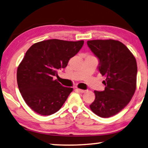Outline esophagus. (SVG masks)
Wrapping results in <instances>:
<instances>
[{
    "instance_id": "esophagus-1",
    "label": "esophagus",
    "mask_w": 148,
    "mask_h": 148,
    "mask_svg": "<svg viewBox=\"0 0 148 148\" xmlns=\"http://www.w3.org/2000/svg\"><path fill=\"white\" fill-rule=\"evenodd\" d=\"M76 90H77V92H80V93H84V92H86V90H82V89H76Z\"/></svg>"
}]
</instances>
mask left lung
<instances>
[{"label": "left lung", "instance_id": "obj_1", "mask_svg": "<svg viewBox=\"0 0 148 148\" xmlns=\"http://www.w3.org/2000/svg\"><path fill=\"white\" fill-rule=\"evenodd\" d=\"M87 45L98 58V70L106 77L103 91H94L90 108L101 118L119 113L131 100L136 88L137 63L123 43L114 40H88Z\"/></svg>", "mask_w": 148, "mask_h": 148}]
</instances>
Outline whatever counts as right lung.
<instances>
[{
	"instance_id": "right-lung-1",
	"label": "right lung",
	"mask_w": 148,
	"mask_h": 148,
	"mask_svg": "<svg viewBox=\"0 0 148 148\" xmlns=\"http://www.w3.org/2000/svg\"><path fill=\"white\" fill-rule=\"evenodd\" d=\"M84 41L51 39L30 46L17 69V83L26 104L42 116L56 113L62 106L72 88L62 86L53 77L67 66L82 47Z\"/></svg>"
}]
</instances>
